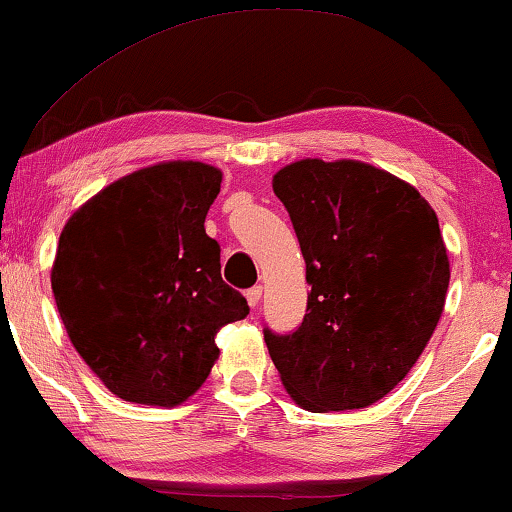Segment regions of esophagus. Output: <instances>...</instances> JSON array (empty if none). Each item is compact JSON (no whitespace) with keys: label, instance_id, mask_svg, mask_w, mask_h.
<instances>
[{"label":"esophagus","instance_id":"obj_1","mask_svg":"<svg viewBox=\"0 0 512 512\" xmlns=\"http://www.w3.org/2000/svg\"><path fill=\"white\" fill-rule=\"evenodd\" d=\"M261 298H263V286H251V289L247 291V300L251 307H256L258 303H261Z\"/></svg>","mask_w":512,"mask_h":512}]
</instances>
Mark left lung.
Masks as SVG:
<instances>
[{
    "label": "left lung",
    "instance_id": "left-lung-1",
    "mask_svg": "<svg viewBox=\"0 0 512 512\" xmlns=\"http://www.w3.org/2000/svg\"><path fill=\"white\" fill-rule=\"evenodd\" d=\"M310 284L291 333L263 328L293 401L312 412L387 396L443 314L450 261L438 216L415 188L359 160L307 158L272 179Z\"/></svg>",
    "mask_w": 512,
    "mask_h": 512
}]
</instances>
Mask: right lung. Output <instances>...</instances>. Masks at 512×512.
Masks as SVG:
<instances>
[{
	"label": "right lung",
	"mask_w": 512,
	"mask_h": 512,
	"mask_svg": "<svg viewBox=\"0 0 512 512\" xmlns=\"http://www.w3.org/2000/svg\"><path fill=\"white\" fill-rule=\"evenodd\" d=\"M219 191L216 167L160 163L114 181L62 230L55 305L76 352L123 401H186L219 356L216 333L249 314L205 233Z\"/></svg>",
	"instance_id": "1"
}]
</instances>
